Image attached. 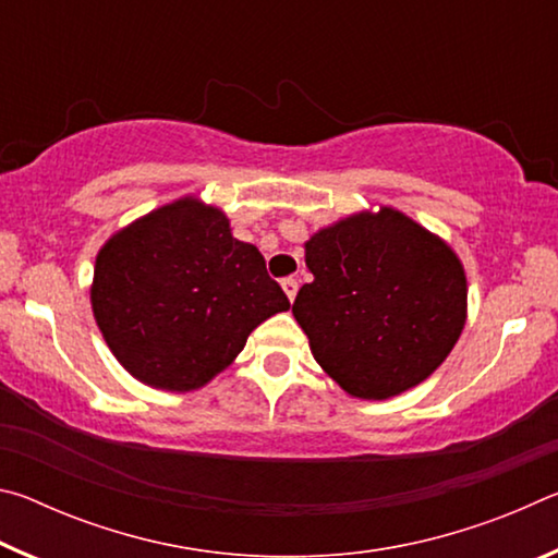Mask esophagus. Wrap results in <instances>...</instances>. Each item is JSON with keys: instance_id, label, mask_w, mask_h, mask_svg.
I'll list each match as a JSON object with an SVG mask.
<instances>
[{"instance_id": "esophagus-1", "label": "esophagus", "mask_w": 558, "mask_h": 558, "mask_svg": "<svg viewBox=\"0 0 558 558\" xmlns=\"http://www.w3.org/2000/svg\"><path fill=\"white\" fill-rule=\"evenodd\" d=\"M282 290H286L288 300L292 302V300H295V295H298V280L295 278H286V280H282Z\"/></svg>"}]
</instances>
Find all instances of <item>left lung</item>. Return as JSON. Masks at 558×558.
Wrapping results in <instances>:
<instances>
[{"mask_svg": "<svg viewBox=\"0 0 558 558\" xmlns=\"http://www.w3.org/2000/svg\"><path fill=\"white\" fill-rule=\"evenodd\" d=\"M313 282L292 315L317 364L356 399H389L438 369L465 327L468 282L438 235L401 211L356 214L305 243Z\"/></svg>", "mask_w": 558, "mask_h": 558, "instance_id": "obj_1", "label": "left lung"}]
</instances>
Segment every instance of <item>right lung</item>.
<instances>
[{"mask_svg": "<svg viewBox=\"0 0 558 558\" xmlns=\"http://www.w3.org/2000/svg\"><path fill=\"white\" fill-rule=\"evenodd\" d=\"M90 302L118 362L167 391L211 381L263 319L290 307L256 245L233 239L219 209L189 196L102 245Z\"/></svg>", "mask_w": 558, "mask_h": 558, "instance_id": "right-lung-1", "label": "right lung"}]
</instances>
